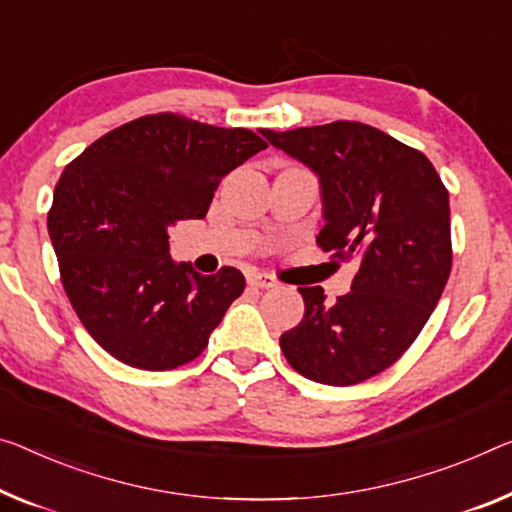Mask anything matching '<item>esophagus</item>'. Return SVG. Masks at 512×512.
I'll use <instances>...</instances> for the list:
<instances>
[{
	"label": "esophagus",
	"mask_w": 512,
	"mask_h": 512,
	"mask_svg": "<svg viewBox=\"0 0 512 512\" xmlns=\"http://www.w3.org/2000/svg\"><path fill=\"white\" fill-rule=\"evenodd\" d=\"M247 281H249V286H254V288H274V286H277V279L270 277V274H263V272H251Z\"/></svg>",
	"instance_id": "34e87169"
}]
</instances>
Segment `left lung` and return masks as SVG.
Segmentation results:
<instances>
[{"label":"left lung","instance_id":"8db88e82","mask_svg":"<svg viewBox=\"0 0 512 512\" xmlns=\"http://www.w3.org/2000/svg\"><path fill=\"white\" fill-rule=\"evenodd\" d=\"M261 135L318 176L322 251L359 263L334 304L320 286L300 288L304 318L281 334L283 357L329 387L364 382L400 359L442 297L453 261L446 187L426 155L366 123Z\"/></svg>","mask_w":512,"mask_h":512}]
</instances>
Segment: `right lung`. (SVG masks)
I'll list each match as a JSON object with an SVG mask.
<instances>
[{
    "label": "right lung",
    "instance_id": "right-lung-1",
    "mask_svg": "<svg viewBox=\"0 0 512 512\" xmlns=\"http://www.w3.org/2000/svg\"><path fill=\"white\" fill-rule=\"evenodd\" d=\"M263 148L251 130L162 112L107 132L64 169L47 231L77 318L114 359L171 371L206 348L245 277L176 263L169 229L206 217L222 178Z\"/></svg>",
    "mask_w": 512,
    "mask_h": 512
}]
</instances>
